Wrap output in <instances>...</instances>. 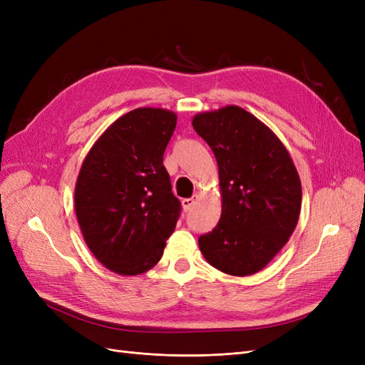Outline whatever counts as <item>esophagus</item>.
Segmentation results:
<instances>
[{
  "label": "esophagus",
  "instance_id": "obj_1",
  "mask_svg": "<svg viewBox=\"0 0 365 365\" xmlns=\"http://www.w3.org/2000/svg\"><path fill=\"white\" fill-rule=\"evenodd\" d=\"M181 204H182L184 212H189V210L196 204V196H193V197H187V200H182V201H181Z\"/></svg>",
  "mask_w": 365,
  "mask_h": 365
}]
</instances>
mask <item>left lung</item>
I'll list each match as a JSON object with an SVG mask.
<instances>
[{
	"mask_svg": "<svg viewBox=\"0 0 365 365\" xmlns=\"http://www.w3.org/2000/svg\"><path fill=\"white\" fill-rule=\"evenodd\" d=\"M219 169L222 215L200 236L205 260L230 275H251L289 240L302 208V182L289 152L260 120L239 106L193 117Z\"/></svg>",
	"mask_w": 365,
	"mask_h": 365,
	"instance_id": "1",
	"label": "left lung"
}]
</instances>
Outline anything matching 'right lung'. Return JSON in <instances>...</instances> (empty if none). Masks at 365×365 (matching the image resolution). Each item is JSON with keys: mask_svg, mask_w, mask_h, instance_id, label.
<instances>
[{"mask_svg": "<svg viewBox=\"0 0 365 365\" xmlns=\"http://www.w3.org/2000/svg\"><path fill=\"white\" fill-rule=\"evenodd\" d=\"M176 114L138 108L109 126L82 164L76 216L94 257L121 275L155 267L181 215L163 165Z\"/></svg>", "mask_w": 365, "mask_h": 365, "instance_id": "add662e5", "label": "right lung"}]
</instances>
